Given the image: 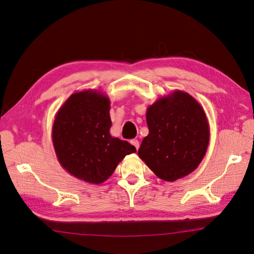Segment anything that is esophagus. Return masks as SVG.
<instances>
[{
  "instance_id": "34e87169",
  "label": "esophagus",
  "mask_w": 254,
  "mask_h": 254,
  "mask_svg": "<svg viewBox=\"0 0 254 254\" xmlns=\"http://www.w3.org/2000/svg\"><path fill=\"white\" fill-rule=\"evenodd\" d=\"M130 143H131L134 147L136 148V149H139V147H140V143H139V141H137L136 139H133V140H131L130 141Z\"/></svg>"
}]
</instances>
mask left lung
Returning <instances> with one entry per match:
<instances>
[{
  "instance_id": "1",
  "label": "left lung",
  "mask_w": 254,
  "mask_h": 254,
  "mask_svg": "<svg viewBox=\"0 0 254 254\" xmlns=\"http://www.w3.org/2000/svg\"><path fill=\"white\" fill-rule=\"evenodd\" d=\"M149 133L139 157L159 178L175 181L193 172L209 144V125L201 106L190 94L175 91L146 113Z\"/></svg>"
}]
</instances>
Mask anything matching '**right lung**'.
<instances>
[{
    "instance_id": "1",
    "label": "right lung",
    "mask_w": 254,
    "mask_h": 254,
    "mask_svg": "<svg viewBox=\"0 0 254 254\" xmlns=\"http://www.w3.org/2000/svg\"><path fill=\"white\" fill-rule=\"evenodd\" d=\"M110 103L96 92H77L59 109L53 125V143L59 162L71 175L102 183L113 174L133 145L110 135Z\"/></svg>"
}]
</instances>
